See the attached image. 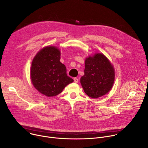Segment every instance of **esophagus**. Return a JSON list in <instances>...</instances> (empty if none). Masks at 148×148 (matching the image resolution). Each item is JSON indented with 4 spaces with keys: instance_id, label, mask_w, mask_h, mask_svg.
I'll use <instances>...</instances> for the list:
<instances>
[{
    "instance_id": "obj_1",
    "label": "esophagus",
    "mask_w": 148,
    "mask_h": 148,
    "mask_svg": "<svg viewBox=\"0 0 148 148\" xmlns=\"http://www.w3.org/2000/svg\"><path fill=\"white\" fill-rule=\"evenodd\" d=\"M74 81L75 82H76V83H77L78 82V79L77 78H76V77H75V78H74Z\"/></svg>"
}]
</instances>
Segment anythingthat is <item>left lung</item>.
<instances>
[{"instance_id":"obj_1","label":"left lung","mask_w":148,"mask_h":148,"mask_svg":"<svg viewBox=\"0 0 148 148\" xmlns=\"http://www.w3.org/2000/svg\"><path fill=\"white\" fill-rule=\"evenodd\" d=\"M115 79L113 66L102 54H96L85 61L84 75L80 82L86 94L97 98L108 92Z\"/></svg>"}]
</instances>
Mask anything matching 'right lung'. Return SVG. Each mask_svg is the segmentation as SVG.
I'll list each match as a JSON object with an SVG mask.
<instances>
[{
	"mask_svg": "<svg viewBox=\"0 0 148 148\" xmlns=\"http://www.w3.org/2000/svg\"><path fill=\"white\" fill-rule=\"evenodd\" d=\"M60 51L56 47L41 50L34 58L31 67V79L34 87L47 97L62 92L74 80L67 75L66 66L60 61Z\"/></svg>",
	"mask_w": 148,
	"mask_h": 148,
	"instance_id": "add662e5",
	"label": "right lung"
}]
</instances>
